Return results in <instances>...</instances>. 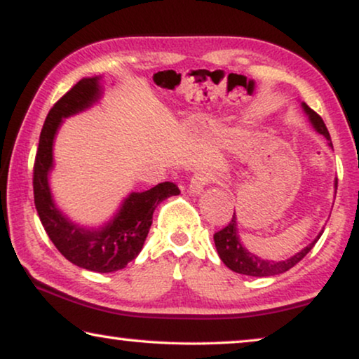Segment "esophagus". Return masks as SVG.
<instances>
[{"instance_id":"esophagus-1","label":"esophagus","mask_w":359,"mask_h":359,"mask_svg":"<svg viewBox=\"0 0 359 359\" xmlns=\"http://www.w3.org/2000/svg\"><path fill=\"white\" fill-rule=\"evenodd\" d=\"M208 183H209V175L204 173V171H199V173H196L193 178H191L189 191L193 194H201V193H203L204 186Z\"/></svg>"}]
</instances>
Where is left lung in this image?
I'll list each match as a JSON object with an SVG mask.
<instances>
[{
	"instance_id": "8db88e82",
	"label": "left lung",
	"mask_w": 359,
	"mask_h": 359,
	"mask_svg": "<svg viewBox=\"0 0 359 359\" xmlns=\"http://www.w3.org/2000/svg\"><path fill=\"white\" fill-rule=\"evenodd\" d=\"M304 111L309 116V121L313 126L318 134H322L328 140V145H332L330 134H328L325 122L322 121V117L317 114L316 111H312L306 102H302ZM338 181H335L337 188ZM322 232L317 235V238L313 240L312 243H309L306 248L301 250V252L294 255L289 259H284V262H269V259H263L257 257V255L248 252L247 248L243 247L242 242H240L238 237V229H237V217H235V212L232 215V220L227 224V227L214 233V243L215 248H217V253L220 259H222L224 264L227 268L232 269V271L238 274H247V276H257V278H264V276H274V274L286 273L287 269H291L294 264H297L301 259L306 257V255L313 248V245L317 243V240L320 238Z\"/></svg>"
}]
</instances>
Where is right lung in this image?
<instances>
[{
  "label": "right lung",
  "instance_id": "1",
  "mask_svg": "<svg viewBox=\"0 0 359 359\" xmlns=\"http://www.w3.org/2000/svg\"><path fill=\"white\" fill-rule=\"evenodd\" d=\"M101 93L100 76L83 78L48 111L39 139L32 184L37 214L58 252L80 268L112 273L126 268L140 253L156 205L170 196L180 194V189L175 183L165 181L144 193H130L119 212L97 230L70 222L57 209L48 186V171L53 166V139L65 117L85 111L100 100Z\"/></svg>",
  "mask_w": 359,
  "mask_h": 359
}]
</instances>
